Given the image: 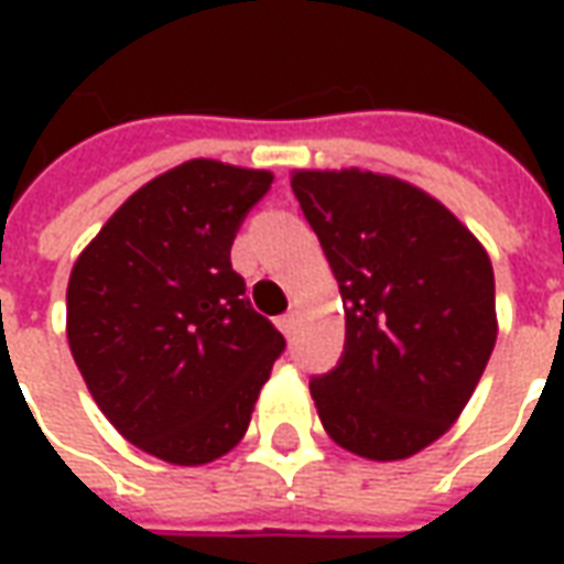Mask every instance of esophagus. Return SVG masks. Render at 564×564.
Instances as JSON below:
<instances>
[{"label":"esophagus","instance_id":"esophagus-1","mask_svg":"<svg viewBox=\"0 0 564 564\" xmlns=\"http://www.w3.org/2000/svg\"><path fill=\"white\" fill-rule=\"evenodd\" d=\"M293 326H295L293 314H283V317H278V329H281L283 335H286V338L293 335Z\"/></svg>","mask_w":564,"mask_h":564}]
</instances>
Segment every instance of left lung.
<instances>
[{
  "mask_svg": "<svg viewBox=\"0 0 564 564\" xmlns=\"http://www.w3.org/2000/svg\"><path fill=\"white\" fill-rule=\"evenodd\" d=\"M290 181L347 323L338 368L311 380L319 423L362 459H411L459 420L496 347L489 253L402 177L295 169Z\"/></svg>",
  "mask_w": 564,
  "mask_h": 564,
  "instance_id": "8db88e82",
  "label": "left lung"
}]
</instances>
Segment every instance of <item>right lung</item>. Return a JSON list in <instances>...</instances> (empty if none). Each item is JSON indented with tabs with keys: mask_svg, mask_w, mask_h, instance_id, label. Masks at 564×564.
Segmentation results:
<instances>
[{
	"mask_svg": "<svg viewBox=\"0 0 564 564\" xmlns=\"http://www.w3.org/2000/svg\"><path fill=\"white\" fill-rule=\"evenodd\" d=\"M271 181L265 169L181 162L139 186L68 274L66 338L93 402L169 465L226 456L283 350L229 257Z\"/></svg>",
	"mask_w": 564,
	"mask_h": 564,
	"instance_id": "add662e5",
	"label": "right lung"
}]
</instances>
